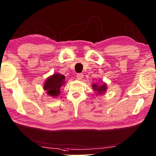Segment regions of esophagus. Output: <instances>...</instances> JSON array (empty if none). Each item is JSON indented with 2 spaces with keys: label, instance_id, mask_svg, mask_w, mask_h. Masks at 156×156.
Listing matches in <instances>:
<instances>
[{
  "label": "esophagus",
  "instance_id": "obj_1",
  "mask_svg": "<svg viewBox=\"0 0 156 156\" xmlns=\"http://www.w3.org/2000/svg\"><path fill=\"white\" fill-rule=\"evenodd\" d=\"M83 76L84 75L83 74V73H78L77 76H76V77H77L78 80H82V79H83Z\"/></svg>",
  "mask_w": 156,
  "mask_h": 156
}]
</instances>
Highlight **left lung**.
Masks as SVG:
<instances>
[{
	"label": "left lung",
	"instance_id": "8db88e82",
	"mask_svg": "<svg viewBox=\"0 0 156 156\" xmlns=\"http://www.w3.org/2000/svg\"><path fill=\"white\" fill-rule=\"evenodd\" d=\"M93 89L96 92V95H104L107 90V84L105 83L101 84L94 83L92 84Z\"/></svg>",
	"mask_w": 156,
	"mask_h": 156
}]
</instances>
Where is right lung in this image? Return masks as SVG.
Returning a JSON list of instances; mask_svg holds the SVG:
<instances>
[{
    "label": "right lung",
    "instance_id": "obj_1",
    "mask_svg": "<svg viewBox=\"0 0 156 156\" xmlns=\"http://www.w3.org/2000/svg\"><path fill=\"white\" fill-rule=\"evenodd\" d=\"M66 77L59 73H54L46 79L44 84V89L50 97L56 98L60 95L61 87L66 84Z\"/></svg>",
    "mask_w": 156,
    "mask_h": 156
}]
</instances>
